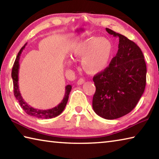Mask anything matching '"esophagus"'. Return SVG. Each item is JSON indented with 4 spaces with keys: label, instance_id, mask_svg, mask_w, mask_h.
Masks as SVG:
<instances>
[{
    "label": "esophagus",
    "instance_id": "esophagus-1",
    "mask_svg": "<svg viewBox=\"0 0 159 159\" xmlns=\"http://www.w3.org/2000/svg\"><path fill=\"white\" fill-rule=\"evenodd\" d=\"M84 82H85V80L82 79V78H80V79H79V80L77 81V83H78V85H82Z\"/></svg>",
    "mask_w": 159,
    "mask_h": 159
}]
</instances>
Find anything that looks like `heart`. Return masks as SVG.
Listing matches in <instances>:
<instances>
[{"mask_svg": "<svg viewBox=\"0 0 159 159\" xmlns=\"http://www.w3.org/2000/svg\"><path fill=\"white\" fill-rule=\"evenodd\" d=\"M112 52V44L108 39L90 37L71 50V57L81 59L83 69L86 73L94 75L106 69Z\"/></svg>", "mask_w": 159, "mask_h": 159, "instance_id": "1", "label": "heart"}]
</instances>
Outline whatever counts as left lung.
<instances>
[{
	"label": "left lung",
	"mask_w": 159,
	"mask_h": 159,
	"mask_svg": "<svg viewBox=\"0 0 159 159\" xmlns=\"http://www.w3.org/2000/svg\"><path fill=\"white\" fill-rule=\"evenodd\" d=\"M106 31L119 39L118 50L109 66L93 77V108L100 117L112 120L128 114L137 105L146 85L147 66L138 45L111 29Z\"/></svg>",
	"instance_id": "8db88e82"
}]
</instances>
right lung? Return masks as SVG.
<instances>
[{
    "mask_svg": "<svg viewBox=\"0 0 159 159\" xmlns=\"http://www.w3.org/2000/svg\"><path fill=\"white\" fill-rule=\"evenodd\" d=\"M26 45V44L24 45V46L21 48L20 52H18V55L15 61L14 65L12 66V79L13 80V88H14V95L16 99H17V101L19 103H20V105L21 106V108L23 109L24 111H25L27 114L33 116H35L36 118H45V119L55 118L60 115L61 113L64 111V108H65L67 102H68L69 95L71 90V85H68L66 86L65 94H64V97L62 100H61V103H60L57 107H54L52 109L48 110H40L34 109L30 105H29V104L24 100L22 97H21L18 85V74L19 69H20V63H19V61H20L21 52H22L23 50L25 49Z\"/></svg>",
    "mask_w": 159,
    "mask_h": 159,
    "instance_id": "obj_1",
    "label": "right lung"
}]
</instances>
